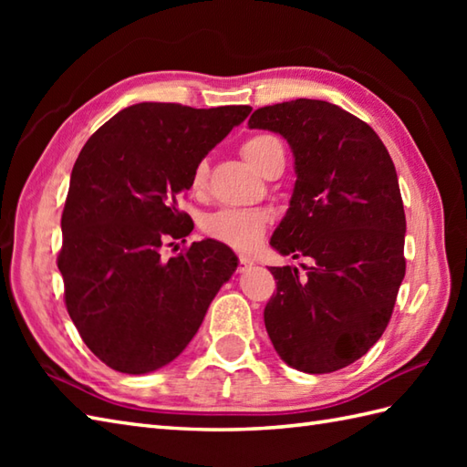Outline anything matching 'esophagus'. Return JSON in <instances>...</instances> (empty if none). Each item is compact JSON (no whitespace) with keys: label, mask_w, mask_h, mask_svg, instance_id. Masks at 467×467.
Returning a JSON list of instances; mask_svg holds the SVG:
<instances>
[{"label":"esophagus","mask_w":467,"mask_h":467,"mask_svg":"<svg viewBox=\"0 0 467 467\" xmlns=\"http://www.w3.org/2000/svg\"><path fill=\"white\" fill-rule=\"evenodd\" d=\"M251 266H253V259H251V256L239 254V271H246V269H251Z\"/></svg>","instance_id":"34e87169"}]
</instances>
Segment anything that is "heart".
<instances>
[{
	"label": "heart",
	"instance_id": "obj_1",
	"mask_svg": "<svg viewBox=\"0 0 467 467\" xmlns=\"http://www.w3.org/2000/svg\"><path fill=\"white\" fill-rule=\"evenodd\" d=\"M243 156L254 168H263L275 150H283V144L273 134H256L243 144ZM208 182V162L198 161L191 174V188L194 192L204 191ZM271 223V214L266 211H256V208H223L211 214L204 221V231L208 236L221 241L233 249L249 251L261 243L266 226Z\"/></svg>",
	"mask_w": 467,
	"mask_h": 467
}]
</instances>
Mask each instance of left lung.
Segmentation results:
<instances>
[{
    "label": "left lung",
    "instance_id": "8db88e82",
    "mask_svg": "<svg viewBox=\"0 0 467 467\" xmlns=\"http://www.w3.org/2000/svg\"><path fill=\"white\" fill-rule=\"evenodd\" d=\"M251 128L286 138L296 182L271 244L305 275L271 266L276 293L265 327L281 359L331 373L379 341L405 276V213L398 172L373 128L343 108L299 100L254 110Z\"/></svg>",
    "mask_w": 467,
    "mask_h": 467
}]
</instances>
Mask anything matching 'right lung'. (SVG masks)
<instances>
[{"mask_svg": "<svg viewBox=\"0 0 467 467\" xmlns=\"http://www.w3.org/2000/svg\"><path fill=\"white\" fill-rule=\"evenodd\" d=\"M251 110L134 104L98 128L78 156L57 269L78 333L112 369L140 375L176 359L234 273V253L213 239L168 261L161 251L192 231L178 196L191 188L194 164Z\"/></svg>", "mask_w": 467, "mask_h": 467, "instance_id": "add662e5", "label": "right lung"}]
</instances>
